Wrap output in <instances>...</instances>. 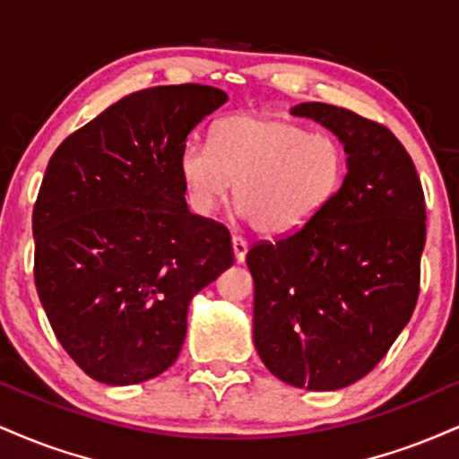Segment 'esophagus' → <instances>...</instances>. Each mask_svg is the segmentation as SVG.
<instances>
[{
    "label": "esophagus",
    "mask_w": 459,
    "mask_h": 459,
    "mask_svg": "<svg viewBox=\"0 0 459 459\" xmlns=\"http://www.w3.org/2000/svg\"><path fill=\"white\" fill-rule=\"evenodd\" d=\"M233 252H235V261H237V263H244V261H246L247 241L244 239V237L233 235Z\"/></svg>",
    "instance_id": "esophagus-1"
}]
</instances>
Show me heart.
<instances>
[{
	"label": "heart",
	"instance_id": "obj_1",
	"mask_svg": "<svg viewBox=\"0 0 459 459\" xmlns=\"http://www.w3.org/2000/svg\"><path fill=\"white\" fill-rule=\"evenodd\" d=\"M187 203L212 215L229 196L258 233L284 237L323 213L346 177V153L333 136L312 134L278 115H229L212 143L187 141L179 156Z\"/></svg>",
	"mask_w": 459,
	"mask_h": 459
}]
</instances>
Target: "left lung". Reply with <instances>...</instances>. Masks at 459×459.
<instances>
[{
  "label": "left lung",
  "instance_id": "left-lung-1",
  "mask_svg": "<svg viewBox=\"0 0 459 459\" xmlns=\"http://www.w3.org/2000/svg\"><path fill=\"white\" fill-rule=\"evenodd\" d=\"M346 152L340 192L297 233L247 252L254 346L273 377L299 389L357 383L412 316L425 246V198L411 156L383 124L303 102Z\"/></svg>",
  "mask_w": 459,
  "mask_h": 459
}]
</instances>
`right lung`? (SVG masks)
<instances>
[{"mask_svg": "<svg viewBox=\"0 0 459 459\" xmlns=\"http://www.w3.org/2000/svg\"><path fill=\"white\" fill-rule=\"evenodd\" d=\"M229 100L209 85L152 87L110 104L55 149L34 205V280L87 377L156 378L179 355L187 306L233 264L226 226L190 213L187 134Z\"/></svg>", "mask_w": 459, "mask_h": 459, "instance_id": "add662e5", "label": "right lung"}]
</instances>
